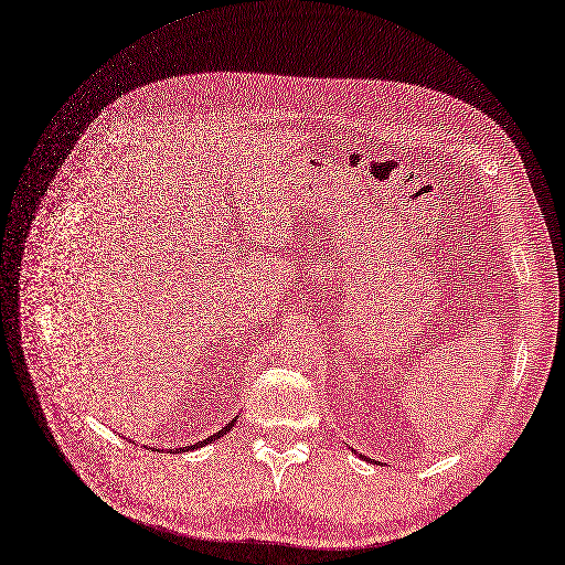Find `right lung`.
Instances as JSON below:
<instances>
[{"mask_svg":"<svg viewBox=\"0 0 565 565\" xmlns=\"http://www.w3.org/2000/svg\"><path fill=\"white\" fill-rule=\"evenodd\" d=\"M232 425H234V420H232V423H227V425H225V427H223V429H221V431H216V434H212V436H207V438H205V440H201V443H196V445H190V447H180V449H173V451H175V454H182V451H189V449H196V447H203V445H207V443H212V440H214V438H221V436H223V434H225V431H230V429H232Z\"/></svg>","mask_w":565,"mask_h":565,"instance_id":"add662e5","label":"right lung"}]
</instances>
